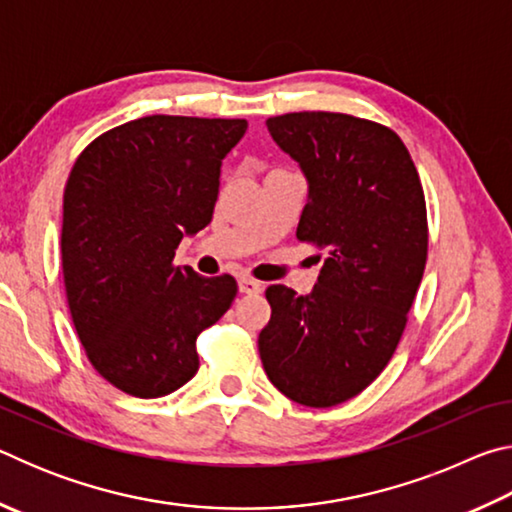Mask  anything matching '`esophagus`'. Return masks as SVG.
Masks as SVG:
<instances>
[{
  "instance_id": "esophagus-1",
  "label": "esophagus",
  "mask_w": 512,
  "mask_h": 512,
  "mask_svg": "<svg viewBox=\"0 0 512 512\" xmlns=\"http://www.w3.org/2000/svg\"><path fill=\"white\" fill-rule=\"evenodd\" d=\"M264 289V284L262 282H257V280H253V277H239V291L241 293H248V296H253V293H259Z\"/></svg>"
}]
</instances>
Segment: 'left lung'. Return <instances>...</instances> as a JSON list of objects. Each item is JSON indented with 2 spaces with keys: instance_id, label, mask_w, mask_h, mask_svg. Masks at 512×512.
Listing matches in <instances>:
<instances>
[{
  "instance_id": "1",
  "label": "left lung",
  "mask_w": 512,
  "mask_h": 512,
  "mask_svg": "<svg viewBox=\"0 0 512 512\" xmlns=\"http://www.w3.org/2000/svg\"><path fill=\"white\" fill-rule=\"evenodd\" d=\"M266 128L307 180L296 235L327 257L309 296L266 289L273 314L259 357L277 391L325 409L359 395L391 361L427 262V207L391 128L341 112H289Z\"/></svg>"
}]
</instances>
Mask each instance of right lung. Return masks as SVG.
Returning <instances> with one entry per match:
<instances>
[{
    "label": "right lung",
    "instance_id": "add662e5",
    "mask_svg": "<svg viewBox=\"0 0 512 512\" xmlns=\"http://www.w3.org/2000/svg\"><path fill=\"white\" fill-rule=\"evenodd\" d=\"M246 119L151 115L97 137L69 173L63 275L76 334L103 379L151 400L198 372L196 336L237 296L230 275L173 266L212 221L221 162Z\"/></svg>",
    "mask_w": 512,
    "mask_h": 512
}]
</instances>
